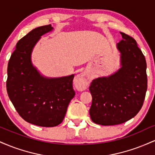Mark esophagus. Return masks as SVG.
Here are the masks:
<instances>
[{"instance_id": "34e87169", "label": "esophagus", "mask_w": 155, "mask_h": 155, "mask_svg": "<svg viewBox=\"0 0 155 155\" xmlns=\"http://www.w3.org/2000/svg\"><path fill=\"white\" fill-rule=\"evenodd\" d=\"M74 83L77 88L81 90H85L89 84V79L86 73H81L79 75L76 76L74 80Z\"/></svg>"}]
</instances>
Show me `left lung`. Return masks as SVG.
I'll use <instances>...</instances> for the list:
<instances>
[{"instance_id": "left-lung-1", "label": "left lung", "mask_w": 155, "mask_h": 155, "mask_svg": "<svg viewBox=\"0 0 155 155\" xmlns=\"http://www.w3.org/2000/svg\"><path fill=\"white\" fill-rule=\"evenodd\" d=\"M117 44L121 68L107 77L94 79L90 86L92 102L90 115L101 125L124 123L134 117L143 106L147 90V63L134 38L120 33Z\"/></svg>"}]
</instances>
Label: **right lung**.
<instances>
[{"mask_svg": "<svg viewBox=\"0 0 155 155\" xmlns=\"http://www.w3.org/2000/svg\"><path fill=\"white\" fill-rule=\"evenodd\" d=\"M53 30L51 25L35 28L17 42L8 64L6 90L23 120L41 127H54L63 122L75 95L74 75L47 78L31 62V53L41 36Z\"/></svg>", "mask_w": 155, "mask_h": 155, "instance_id": "1", "label": "right lung"}]
</instances>
